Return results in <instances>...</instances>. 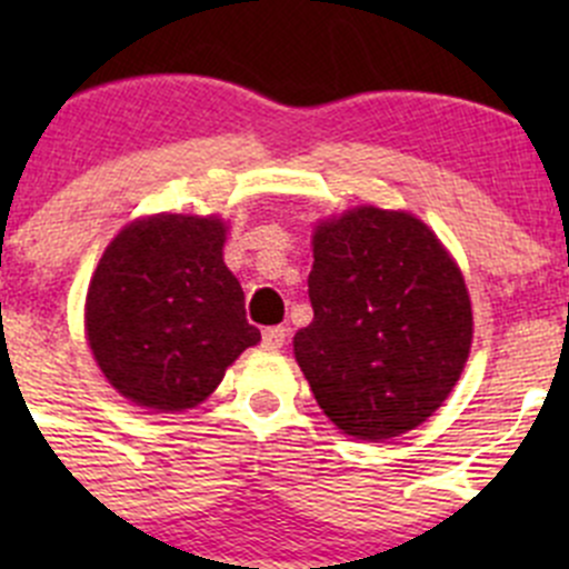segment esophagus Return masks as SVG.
<instances>
[{
  "label": "esophagus",
  "mask_w": 569,
  "mask_h": 569,
  "mask_svg": "<svg viewBox=\"0 0 569 569\" xmlns=\"http://www.w3.org/2000/svg\"><path fill=\"white\" fill-rule=\"evenodd\" d=\"M286 343V327H267L261 332V347L269 349V352H278Z\"/></svg>",
  "instance_id": "34e87169"
}]
</instances>
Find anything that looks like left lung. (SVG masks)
I'll use <instances>...</instances> for the list:
<instances>
[{
    "label": "left lung",
    "instance_id": "obj_1",
    "mask_svg": "<svg viewBox=\"0 0 569 569\" xmlns=\"http://www.w3.org/2000/svg\"><path fill=\"white\" fill-rule=\"evenodd\" d=\"M313 321L295 358L325 416L360 440L427 421L462 375L473 338L462 272L405 211L360 206L321 222L308 274Z\"/></svg>",
    "mask_w": 569,
    "mask_h": 569
}]
</instances>
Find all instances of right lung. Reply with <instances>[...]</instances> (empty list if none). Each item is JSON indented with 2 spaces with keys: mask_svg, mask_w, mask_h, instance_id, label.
<instances>
[{
  "mask_svg": "<svg viewBox=\"0 0 569 569\" xmlns=\"http://www.w3.org/2000/svg\"><path fill=\"white\" fill-rule=\"evenodd\" d=\"M222 242L217 217L157 214L126 226L101 256L84 327L96 363L134 405L162 412L200 405L261 341Z\"/></svg>",
  "mask_w": 569,
  "mask_h": 569,
  "instance_id": "obj_1",
  "label": "right lung"
}]
</instances>
